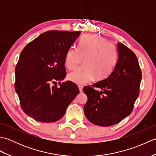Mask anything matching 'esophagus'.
<instances>
[{"label": "esophagus", "instance_id": "obj_1", "mask_svg": "<svg viewBox=\"0 0 156 156\" xmlns=\"http://www.w3.org/2000/svg\"><path fill=\"white\" fill-rule=\"evenodd\" d=\"M79 88V90H80V92H82V91H83V90H82V89H83V88H82V87H78Z\"/></svg>", "mask_w": 156, "mask_h": 156}]
</instances>
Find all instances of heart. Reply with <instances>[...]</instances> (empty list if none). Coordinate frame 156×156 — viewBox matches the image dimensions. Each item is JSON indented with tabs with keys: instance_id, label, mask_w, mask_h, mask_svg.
I'll return each mask as SVG.
<instances>
[{
	"instance_id": "b5f03b06",
	"label": "heart",
	"mask_w": 156,
	"mask_h": 156,
	"mask_svg": "<svg viewBox=\"0 0 156 156\" xmlns=\"http://www.w3.org/2000/svg\"><path fill=\"white\" fill-rule=\"evenodd\" d=\"M118 59L115 45L107 39L97 35H87L80 39L78 49L69 48L64 64L68 69H74L84 59V66L69 73V80L84 85L95 78L102 80L114 70Z\"/></svg>"
}]
</instances>
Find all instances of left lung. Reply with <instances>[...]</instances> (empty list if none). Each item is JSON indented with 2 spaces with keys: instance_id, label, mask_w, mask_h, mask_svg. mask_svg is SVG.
<instances>
[{
  "instance_id": "obj_1",
  "label": "left lung",
  "mask_w": 156,
  "mask_h": 156,
  "mask_svg": "<svg viewBox=\"0 0 156 156\" xmlns=\"http://www.w3.org/2000/svg\"><path fill=\"white\" fill-rule=\"evenodd\" d=\"M117 48L118 59L111 74L92 87L83 88L88 97L84 107L86 117L102 127L117 124L130 115L140 94L142 74L137 56L121 43H118Z\"/></svg>"
}]
</instances>
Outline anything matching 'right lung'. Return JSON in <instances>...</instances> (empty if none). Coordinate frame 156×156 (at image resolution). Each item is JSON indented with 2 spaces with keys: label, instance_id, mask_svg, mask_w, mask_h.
<instances>
[{
  "label": "right lung",
  "instance_id": "1",
  "mask_svg": "<svg viewBox=\"0 0 156 156\" xmlns=\"http://www.w3.org/2000/svg\"><path fill=\"white\" fill-rule=\"evenodd\" d=\"M80 34L46 31L29 43L20 54L15 67V91L23 111L35 120H59L79 93L74 82L60 80L66 76V52ZM57 81L60 87L56 85Z\"/></svg>",
  "mask_w": 156,
  "mask_h": 156
}]
</instances>
